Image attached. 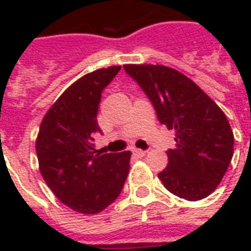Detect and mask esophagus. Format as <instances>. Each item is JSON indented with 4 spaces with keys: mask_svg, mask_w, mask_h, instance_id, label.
Returning <instances> with one entry per match:
<instances>
[{
    "mask_svg": "<svg viewBox=\"0 0 251 251\" xmlns=\"http://www.w3.org/2000/svg\"><path fill=\"white\" fill-rule=\"evenodd\" d=\"M133 154L137 156V157H144V156L147 154V152H145V151H141V149H134V151H133Z\"/></svg>",
    "mask_w": 251,
    "mask_h": 251,
    "instance_id": "34e87169",
    "label": "esophagus"
}]
</instances>
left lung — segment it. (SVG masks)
I'll list each match as a JSON object with an SVG mask.
<instances>
[{
  "instance_id": "obj_1",
  "label": "left lung",
  "mask_w": 251,
  "mask_h": 251,
  "mask_svg": "<svg viewBox=\"0 0 251 251\" xmlns=\"http://www.w3.org/2000/svg\"><path fill=\"white\" fill-rule=\"evenodd\" d=\"M154 106L158 121L176 131L168 165L158 174L179 198L200 200L212 194L234 153V134L222 109L189 77L161 64H125Z\"/></svg>"
}]
</instances>
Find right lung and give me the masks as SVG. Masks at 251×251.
I'll list each match as a JSON object with an SVG mask.
<instances>
[{
	"mask_svg": "<svg viewBox=\"0 0 251 251\" xmlns=\"http://www.w3.org/2000/svg\"><path fill=\"white\" fill-rule=\"evenodd\" d=\"M120 70L100 68L72 83L47 111L36 140L47 185L63 204L84 215L98 214L118 198L130 168L129 151L102 154L94 148L102 91Z\"/></svg>",
	"mask_w": 251,
	"mask_h": 251,
	"instance_id": "1",
	"label": "right lung"
}]
</instances>
